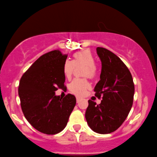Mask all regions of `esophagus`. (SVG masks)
<instances>
[{
    "mask_svg": "<svg viewBox=\"0 0 157 157\" xmlns=\"http://www.w3.org/2000/svg\"><path fill=\"white\" fill-rule=\"evenodd\" d=\"M76 99H77V103H79L80 101H81V98H79V97H77V98H76Z\"/></svg>",
    "mask_w": 157,
    "mask_h": 157,
    "instance_id": "1",
    "label": "esophagus"
}]
</instances>
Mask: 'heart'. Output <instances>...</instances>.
<instances>
[{"label":"heart","instance_id":"obj_1","mask_svg":"<svg viewBox=\"0 0 157 157\" xmlns=\"http://www.w3.org/2000/svg\"><path fill=\"white\" fill-rule=\"evenodd\" d=\"M95 59L92 53L89 50L76 52L73 54L72 61L66 60L63 65V71L67 77H70L74 72L75 66L84 65L83 75L89 78H94L98 75V68L95 64ZM89 87V83L86 79H75L69 85L70 91L77 95H82Z\"/></svg>","mask_w":157,"mask_h":157}]
</instances>
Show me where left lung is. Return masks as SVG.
Returning a JSON list of instances; mask_svg holds the SVG:
<instances>
[{"label": "left lung", "instance_id": "obj_1", "mask_svg": "<svg viewBox=\"0 0 157 157\" xmlns=\"http://www.w3.org/2000/svg\"><path fill=\"white\" fill-rule=\"evenodd\" d=\"M101 59V80L94 87V95L102 98L101 104L89 100L86 119L89 127L100 134L115 131L123 124L133 102L134 87L131 73L115 53L104 48H97Z\"/></svg>", "mask_w": 157, "mask_h": 157}]
</instances>
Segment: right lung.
Wrapping results in <instances>:
<instances>
[{
	"label": "right lung",
	"instance_id": "right-lung-1",
	"mask_svg": "<svg viewBox=\"0 0 157 157\" xmlns=\"http://www.w3.org/2000/svg\"><path fill=\"white\" fill-rule=\"evenodd\" d=\"M68 55L55 50L42 55L22 75L18 86L21 106L26 119L48 135L61 132L76 104L75 95L62 99L55 92L64 87L63 65Z\"/></svg>",
	"mask_w": 157,
	"mask_h": 157
}]
</instances>
